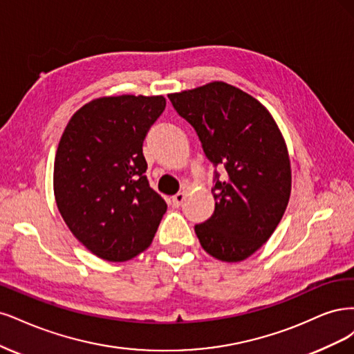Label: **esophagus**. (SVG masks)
Masks as SVG:
<instances>
[{
  "label": "esophagus",
  "instance_id": "obj_1",
  "mask_svg": "<svg viewBox=\"0 0 354 354\" xmlns=\"http://www.w3.org/2000/svg\"><path fill=\"white\" fill-rule=\"evenodd\" d=\"M185 198H187V196L184 192H179V194H176V196H174L172 197V206L174 207H179V206H182V203L185 201Z\"/></svg>",
  "mask_w": 354,
  "mask_h": 354
}]
</instances>
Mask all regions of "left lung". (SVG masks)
Masks as SVG:
<instances>
[{"instance_id":"obj_1","label":"left lung","mask_w":354,"mask_h":354,"mask_svg":"<svg viewBox=\"0 0 354 354\" xmlns=\"http://www.w3.org/2000/svg\"><path fill=\"white\" fill-rule=\"evenodd\" d=\"M167 97L209 160L226 170L212 189L213 216L196 226L200 244L221 261H243L275 232L288 206L291 162L282 132L259 100L222 81Z\"/></svg>"}]
</instances>
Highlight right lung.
<instances>
[{"label":"right lung","instance_id":"1","mask_svg":"<svg viewBox=\"0 0 354 354\" xmlns=\"http://www.w3.org/2000/svg\"><path fill=\"white\" fill-rule=\"evenodd\" d=\"M166 107L163 95H115L71 118L54 158V198L91 253L127 261L150 247L167 204L148 185L142 142Z\"/></svg>","mask_w":354,"mask_h":354}]
</instances>
